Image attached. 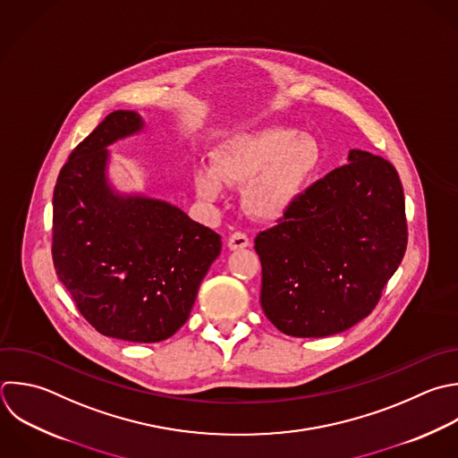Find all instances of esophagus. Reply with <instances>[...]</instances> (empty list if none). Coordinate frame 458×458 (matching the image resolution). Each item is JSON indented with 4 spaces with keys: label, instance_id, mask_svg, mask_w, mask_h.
<instances>
[{
    "label": "esophagus",
    "instance_id": "esophagus-1",
    "mask_svg": "<svg viewBox=\"0 0 458 458\" xmlns=\"http://www.w3.org/2000/svg\"><path fill=\"white\" fill-rule=\"evenodd\" d=\"M250 245V240L245 233H233L229 238H227V247L231 250H236V249H245Z\"/></svg>",
    "mask_w": 458,
    "mask_h": 458
}]
</instances>
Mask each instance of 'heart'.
<instances>
[{
  "mask_svg": "<svg viewBox=\"0 0 458 458\" xmlns=\"http://www.w3.org/2000/svg\"><path fill=\"white\" fill-rule=\"evenodd\" d=\"M317 161L318 143L306 132L288 129L240 132L215 148L213 168H195L193 186L208 202L220 199V180L245 186L247 209L258 218L277 220L295 204Z\"/></svg>",
  "mask_w": 458,
  "mask_h": 458,
  "instance_id": "heart-1",
  "label": "heart"
}]
</instances>
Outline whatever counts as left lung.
I'll return each mask as SVG.
<instances>
[{"label":"left lung","instance_id":"obj_1","mask_svg":"<svg viewBox=\"0 0 458 458\" xmlns=\"http://www.w3.org/2000/svg\"><path fill=\"white\" fill-rule=\"evenodd\" d=\"M404 195L395 168L352 148L347 165L297 197L254 240L259 302L284 335L322 338L365 318L406 250Z\"/></svg>","mask_w":458,"mask_h":458}]
</instances>
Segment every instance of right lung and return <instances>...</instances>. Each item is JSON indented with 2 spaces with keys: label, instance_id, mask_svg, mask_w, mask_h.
I'll return each mask as SVG.
<instances>
[{
  "label": "right lung",
  "instance_id": "right-lung-1",
  "mask_svg": "<svg viewBox=\"0 0 458 458\" xmlns=\"http://www.w3.org/2000/svg\"><path fill=\"white\" fill-rule=\"evenodd\" d=\"M143 127L138 113L114 111L72 152L54 191L52 254L98 333L152 344L188 320L222 238L166 200L113 186L107 148Z\"/></svg>",
  "mask_w": 458,
  "mask_h": 458
}]
</instances>
